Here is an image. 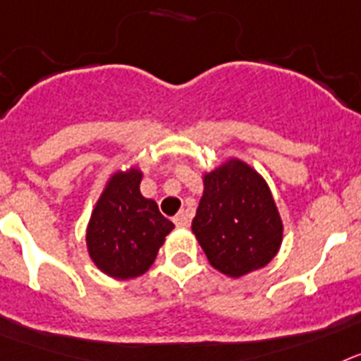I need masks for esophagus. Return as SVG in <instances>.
<instances>
[{
    "instance_id": "esophagus-1",
    "label": "esophagus",
    "mask_w": 361,
    "mask_h": 361,
    "mask_svg": "<svg viewBox=\"0 0 361 361\" xmlns=\"http://www.w3.org/2000/svg\"><path fill=\"white\" fill-rule=\"evenodd\" d=\"M174 224H176L178 227H187V225L190 224V214L187 211H181L180 214H176V218H174Z\"/></svg>"
}]
</instances>
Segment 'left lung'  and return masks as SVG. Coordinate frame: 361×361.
<instances>
[{
  "label": "left lung",
  "mask_w": 361,
  "mask_h": 361,
  "mask_svg": "<svg viewBox=\"0 0 361 361\" xmlns=\"http://www.w3.org/2000/svg\"><path fill=\"white\" fill-rule=\"evenodd\" d=\"M192 233L207 259L228 278H241L274 259L283 221L265 178L240 158L203 172Z\"/></svg>",
  "instance_id": "obj_1"
}]
</instances>
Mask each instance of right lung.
Wrapping results in <instances>:
<instances>
[{
  "label": "right lung",
  "instance_id": "right-lung-1",
  "mask_svg": "<svg viewBox=\"0 0 361 361\" xmlns=\"http://www.w3.org/2000/svg\"><path fill=\"white\" fill-rule=\"evenodd\" d=\"M140 167L118 169L106 178L87 224V252L103 274L134 280L145 274L174 224L140 190Z\"/></svg>",
  "mask_w": 361,
  "mask_h": 361
}]
</instances>
